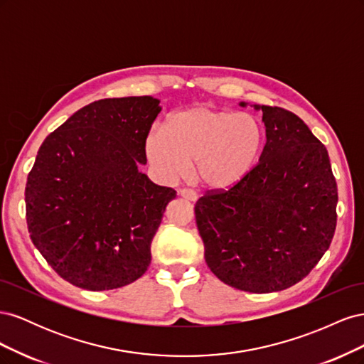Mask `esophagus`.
I'll list each match as a JSON object with an SVG mask.
<instances>
[{"instance_id":"34e87169","label":"esophagus","mask_w":364,"mask_h":364,"mask_svg":"<svg viewBox=\"0 0 364 364\" xmlns=\"http://www.w3.org/2000/svg\"><path fill=\"white\" fill-rule=\"evenodd\" d=\"M183 199H186V200H190V202H196L197 200V194L193 191V190H190V188H183V190H181V193H179Z\"/></svg>"}]
</instances>
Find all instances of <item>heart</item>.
Wrapping results in <instances>:
<instances>
[{"label":"heart","instance_id":"b5f03b06","mask_svg":"<svg viewBox=\"0 0 364 364\" xmlns=\"http://www.w3.org/2000/svg\"><path fill=\"white\" fill-rule=\"evenodd\" d=\"M264 141L261 121L249 112L193 106L168 117L146 141L149 161L176 178L194 162V178L211 188H229L255 165Z\"/></svg>","mask_w":364,"mask_h":364}]
</instances>
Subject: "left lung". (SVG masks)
Instances as JSON below:
<instances>
[{
  "mask_svg": "<svg viewBox=\"0 0 364 364\" xmlns=\"http://www.w3.org/2000/svg\"><path fill=\"white\" fill-rule=\"evenodd\" d=\"M253 107L267 138L259 162L230 188L206 191L194 213L215 277L270 293L302 281L323 257L338 196L328 151L304 121L278 106Z\"/></svg>",
  "mask_w": 364,
  "mask_h": 364,
  "instance_id": "left-lung-1",
  "label": "left lung"
}]
</instances>
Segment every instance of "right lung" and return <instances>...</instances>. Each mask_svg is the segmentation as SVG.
<instances>
[{
    "instance_id": "1",
    "label": "right lung",
    "mask_w": 364,
    "mask_h": 364,
    "mask_svg": "<svg viewBox=\"0 0 364 364\" xmlns=\"http://www.w3.org/2000/svg\"><path fill=\"white\" fill-rule=\"evenodd\" d=\"M159 112L150 95L105 98L42 142L26 186L28 232L53 270L75 287L119 289L149 267L151 240L176 197L139 171Z\"/></svg>"
}]
</instances>
